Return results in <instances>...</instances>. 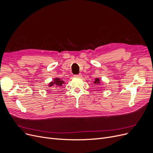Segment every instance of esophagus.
Masks as SVG:
<instances>
[{
	"label": "esophagus",
	"instance_id": "obj_1",
	"mask_svg": "<svg viewBox=\"0 0 153 153\" xmlns=\"http://www.w3.org/2000/svg\"><path fill=\"white\" fill-rule=\"evenodd\" d=\"M82 76V75L81 74H77V75H74V77H78V78H80Z\"/></svg>",
	"mask_w": 153,
	"mask_h": 153
}]
</instances>
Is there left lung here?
Wrapping results in <instances>:
<instances>
[{
    "label": "left lung",
    "instance_id": "left-lung-1",
    "mask_svg": "<svg viewBox=\"0 0 153 153\" xmlns=\"http://www.w3.org/2000/svg\"><path fill=\"white\" fill-rule=\"evenodd\" d=\"M94 83L95 84H100V79L99 78H95V81H94Z\"/></svg>",
    "mask_w": 153,
    "mask_h": 153
}]
</instances>
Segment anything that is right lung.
<instances>
[{"instance_id":"add662e5","label":"right lung","mask_w":153,"mask_h":153,"mask_svg":"<svg viewBox=\"0 0 153 153\" xmlns=\"http://www.w3.org/2000/svg\"><path fill=\"white\" fill-rule=\"evenodd\" d=\"M64 84V81H62V80L60 78L56 77L53 79V81H51L50 83L48 84V86L49 87H54L55 89L54 90H58L60 89L59 88H61L62 85Z\"/></svg>"}]
</instances>
